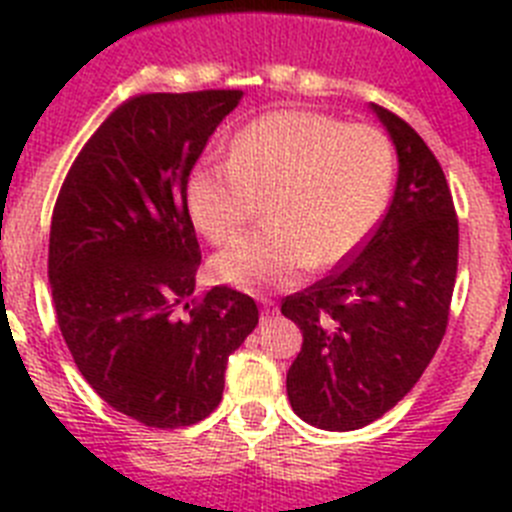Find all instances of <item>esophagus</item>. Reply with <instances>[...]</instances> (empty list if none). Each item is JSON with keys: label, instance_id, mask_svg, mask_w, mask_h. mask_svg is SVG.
Listing matches in <instances>:
<instances>
[{"label": "esophagus", "instance_id": "1", "mask_svg": "<svg viewBox=\"0 0 512 512\" xmlns=\"http://www.w3.org/2000/svg\"><path fill=\"white\" fill-rule=\"evenodd\" d=\"M277 315V302L269 300V297H261V320H269Z\"/></svg>", "mask_w": 512, "mask_h": 512}]
</instances>
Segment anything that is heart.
Returning <instances> with one entry per match:
<instances>
[{"label":"heart","instance_id":"b5f03b06","mask_svg":"<svg viewBox=\"0 0 512 512\" xmlns=\"http://www.w3.org/2000/svg\"><path fill=\"white\" fill-rule=\"evenodd\" d=\"M395 184V148L366 122L279 110L248 122L230 156L205 158L187 182L194 225L228 243L266 200L269 228L215 259L223 282L248 292L292 287L312 266L348 259L382 220Z\"/></svg>","mask_w":512,"mask_h":512}]
</instances>
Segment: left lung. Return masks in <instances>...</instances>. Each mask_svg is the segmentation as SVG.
<instances>
[{"label":"left lung","mask_w":512,"mask_h":512,"mask_svg":"<svg viewBox=\"0 0 512 512\" xmlns=\"http://www.w3.org/2000/svg\"><path fill=\"white\" fill-rule=\"evenodd\" d=\"M372 110L400 161L390 210L346 264L282 300L302 330L289 402L323 431L364 428L413 390L449 325L459 264V220L438 158L402 117Z\"/></svg>","instance_id":"left-lung-1"}]
</instances>
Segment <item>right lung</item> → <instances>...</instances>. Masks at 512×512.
I'll return each mask as SVG.
<instances>
[{
	"instance_id": "1",
	"label": "right lung",
	"mask_w": 512,
	"mask_h": 512,
	"mask_svg": "<svg viewBox=\"0 0 512 512\" xmlns=\"http://www.w3.org/2000/svg\"><path fill=\"white\" fill-rule=\"evenodd\" d=\"M241 89L138 94L107 115L63 179L48 279L81 377L148 428L200 423L223 400L228 356L259 325L238 289L194 297L202 264L187 182Z\"/></svg>"
}]
</instances>
